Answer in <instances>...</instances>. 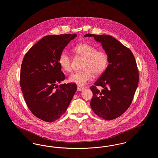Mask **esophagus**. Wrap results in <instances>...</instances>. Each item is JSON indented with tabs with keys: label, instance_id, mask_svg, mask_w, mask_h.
I'll return each mask as SVG.
<instances>
[{
	"label": "esophagus",
	"instance_id": "obj_1",
	"mask_svg": "<svg viewBox=\"0 0 158 158\" xmlns=\"http://www.w3.org/2000/svg\"><path fill=\"white\" fill-rule=\"evenodd\" d=\"M84 88L82 86H77V90L78 91H81V90H83Z\"/></svg>",
	"mask_w": 158,
	"mask_h": 158
}]
</instances>
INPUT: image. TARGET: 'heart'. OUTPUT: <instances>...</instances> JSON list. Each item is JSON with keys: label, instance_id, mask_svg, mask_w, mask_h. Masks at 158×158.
I'll list each match as a JSON object with an SVG mask.
<instances>
[{"label": "heart", "instance_id": "b5f03b06", "mask_svg": "<svg viewBox=\"0 0 158 158\" xmlns=\"http://www.w3.org/2000/svg\"><path fill=\"white\" fill-rule=\"evenodd\" d=\"M76 55L83 58V70L76 72L70 76L69 81L82 86L90 82L94 75H101L107 68L108 64V55L104 50H97L94 45L86 43H80L73 48ZM58 62L62 69L70 72L72 70V59L69 54L64 51L60 53Z\"/></svg>", "mask_w": 158, "mask_h": 158}]
</instances>
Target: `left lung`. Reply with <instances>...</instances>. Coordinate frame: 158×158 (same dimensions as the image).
<instances>
[{"instance_id": "obj_1", "label": "left lung", "mask_w": 158, "mask_h": 158, "mask_svg": "<svg viewBox=\"0 0 158 158\" xmlns=\"http://www.w3.org/2000/svg\"><path fill=\"white\" fill-rule=\"evenodd\" d=\"M84 37H94L108 55L109 64L90 87L93 93L90 105L99 117L112 120L126 112L132 102L139 83L135 58L128 48L112 36L88 34Z\"/></svg>"}]
</instances>
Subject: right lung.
I'll return each mask as SVG.
<instances>
[{
    "label": "right lung",
    "mask_w": 158,
    "mask_h": 158,
    "mask_svg": "<svg viewBox=\"0 0 158 158\" xmlns=\"http://www.w3.org/2000/svg\"><path fill=\"white\" fill-rule=\"evenodd\" d=\"M76 34L46 35L25 54L20 73V86L29 110L46 122L59 119L68 109L77 86L61 84L66 78L58 59Z\"/></svg>",
    "instance_id": "1"
}]
</instances>
